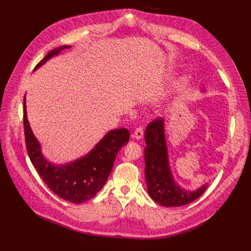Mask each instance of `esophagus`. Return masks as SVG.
Segmentation results:
<instances>
[{
  "label": "esophagus",
  "mask_w": 251,
  "mask_h": 251,
  "mask_svg": "<svg viewBox=\"0 0 251 251\" xmlns=\"http://www.w3.org/2000/svg\"><path fill=\"white\" fill-rule=\"evenodd\" d=\"M143 136V129L141 127L137 128L135 131H134V134H133V138H135L136 140H139L141 139Z\"/></svg>",
  "instance_id": "esophagus-1"
}]
</instances>
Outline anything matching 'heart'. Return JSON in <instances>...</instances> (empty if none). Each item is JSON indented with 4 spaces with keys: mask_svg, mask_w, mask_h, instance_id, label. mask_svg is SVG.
<instances>
[{
    "mask_svg": "<svg viewBox=\"0 0 251 251\" xmlns=\"http://www.w3.org/2000/svg\"><path fill=\"white\" fill-rule=\"evenodd\" d=\"M187 80H188V76L181 77V78L179 79V80L175 83V85L173 86V89H172V91H171V92H172V94H174V92H175L176 90H178V89H179L184 83H185Z\"/></svg>",
    "mask_w": 251,
    "mask_h": 251,
    "instance_id": "obj_1",
    "label": "heart"
}]
</instances>
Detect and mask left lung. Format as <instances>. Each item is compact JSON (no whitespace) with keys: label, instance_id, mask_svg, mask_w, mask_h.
I'll return each instance as SVG.
<instances>
[{"label":"left lung","instance_id":"8db88e82","mask_svg":"<svg viewBox=\"0 0 251 251\" xmlns=\"http://www.w3.org/2000/svg\"><path fill=\"white\" fill-rule=\"evenodd\" d=\"M202 91H205V89H202ZM144 139L147 143L144 149V175L148 192L155 202L166 207L182 206L202 195L208 183H204L195 190H187L175 181L169 161L165 120L163 118L156 119L149 124L144 133Z\"/></svg>","mask_w":251,"mask_h":251}]
</instances>
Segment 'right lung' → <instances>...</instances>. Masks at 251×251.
<instances>
[{"label": "right lung", "mask_w": 251, "mask_h": 251, "mask_svg": "<svg viewBox=\"0 0 251 251\" xmlns=\"http://www.w3.org/2000/svg\"><path fill=\"white\" fill-rule=\"evenodd\" d=\"M69 48L71 47L62 46L50 50L33 71L42 67L50 58L58 56L64 49ZM23 108L26 149L32 165L46 185L60 199L72 203H82L92 199L107 182L119 151L128 143V129L110 130L85 155L67 164L57 165L46 159L41 143L32 132L26 113L25 97Z\"/></svg>", "instance_id": "obj_1"}]
</instances>
